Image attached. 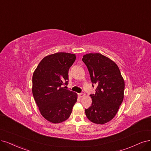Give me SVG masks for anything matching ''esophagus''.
<instances>
[{
    "mask_svg": "<svg viewBox=\"0 0 151 151\" xmlns=\"http://www.w3.org/2000/svg\"><path fill=\"white\" fill-rule=\"evenodd\" d=\"M78 95H79L80 98H83V97L85 96V93H80Z\"/></svg>",
    "mask_w": 151,
    "mask_h": 151,
    "instance_id": "34e87169",
    "label": "esophagus"
}]
</instances>
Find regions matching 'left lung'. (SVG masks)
<instances>
[{
	"label": "left lung",
	"mask_w": 151,
	"mask_h": 151,
	"mask_svg": "<svg viewBox=\"0 0 151 151\" xmlns=\"http://www.w3.org/2000/svg\"><path fill=\"white\" fill-rule=\"evenodd\" d=\"M82 60L91 82L98 85L90 95L92 104L85 109L86 116L93 123L104 124L114 118L123 101L124 80L114 61L101 53H87Z\"/></svg>",
	"instance_id": "1"
}]
</instances>
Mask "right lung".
I'll use <instances>...</instances> for the list:
<instances>
[{"label":"right lung","instance_id":"right-lung-1","mask_svg":"<svg viewBox=\"0 0 151 151\" xmlns=\"http://www.w3.org/2000/svg\"><path fill=\"white\" fill-rule=\"evenodd\" d=\"M76 55L58 52L44 57L32 76V93L40 114L54 124L68 119L76 103V93L66 90L68 70Z\"/></svg>","mask_w":151,"mask_h":151}]
</instances>
